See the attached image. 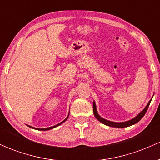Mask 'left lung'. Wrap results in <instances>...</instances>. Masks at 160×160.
I'll return each mask as SVG.
<instances>
[{
	"instance_id": "1",
	"label": "left lung",
	"mask_w": 160,
	"mask_h": 160,
	"mask_svg": "<svg viewBox=\"0 0 160 160\" xmlns=\"http://www.w3.org/2000/svg\"><path fill=\"white\" fill-rule=\"evenodd\" d=\"M152 98L150 99L149 101V102H148V104L146 105V107H145L144 109L141 111L140 113L138 114L136 117H135L134 118L132 119V120H129L128 121H125V122H113V121H110V120H105V119L102 118V117H101L100 115L98 114V111H97V108H96V104H95V101L93 102V113H94V115L95 117V118L98 120L99 122H101L102 123H103L104 125H106V126H111V127H114V128H125V127H128V126H132V125L137 123L138 121H140L141 119H142V117H144L145 113H146L147 111H148V107H149L150 104V102H151Z\"/></svg>"
}]
</instances>
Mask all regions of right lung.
I'll return each instance as SVG.
<instances>
[{
  "mask_svg": "<svg viewBox=\"0 0 160 160\" xmlns=\"http://www.w3.org/2000/svg\"><path fill=\"white\" fill-rule=\"evenodd\" d=\"M68 117H69V113H68V117H66V119H65V120H64L63 121H62V122H59V123H58L57 125H56V126H51V127H48V128H34V127H33V126H28V125H27L28 126V127H30V128H34V129H37V130H40V131H47V130H49V129H52V128H56V127H57V126H60V125L61 124H62L64 122H65L66 120H68Z\"/></svg>",
  "mask_w": 160,
  "mask_h": 160,
  "instance_id": "right-lung-1",
  "label": "right lung"
}]
</instances>
